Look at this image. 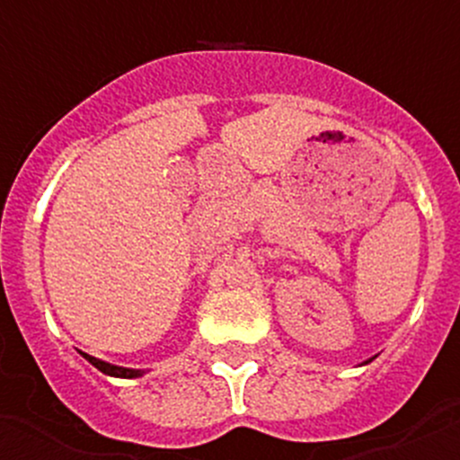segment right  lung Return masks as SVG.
<instances>
[{
    "instance_id": "obj_1",
    "label": "right lung",
    "mask_w": 460,
    "mask_h": 460,
    "mask_svg": "<svg viewBox=\"0 0 460 460\" xmlns=\"http://www.w3.org/2000/svg\"><path fill=\"white\" fill-rule=\"evenodd\" d=\"M80 355H83L84 359H87L89 364H92V367H96L101 373H105V376H112V377H140V376H145V371H137V368L115 367V364H108V361L96 359V357L87 355V352H80Z\"/></svg>"
}]
</instances>
